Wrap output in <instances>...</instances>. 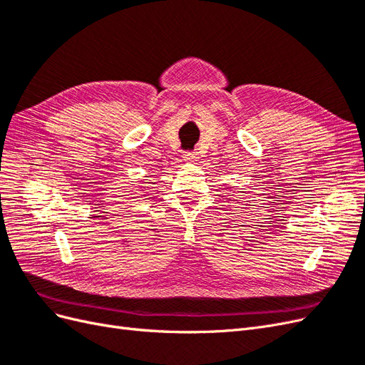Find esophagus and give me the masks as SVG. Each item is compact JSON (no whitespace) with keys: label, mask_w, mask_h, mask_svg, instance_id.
Wrapping results in <instances>:
<instances>
[{"label":"esophagus","mask_w":365,"mask_h":365,"mask_svg":"<svg viewBox=\"0 0 365 365\" xmlns=\"http://www.w3.org/2000/svg\"><path fill=\"white\" fill-rule=\"evenodd\" d=\"M182 158L185 163H195V161H197V153L196 152H185Z\"/></svg>","instance_id":"34e87169"}]
</instances>
